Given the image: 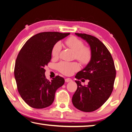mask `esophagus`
Returning <instances> with one entry per match:
<instances>
[{"instance_id": "1", "label": "esophagus", "mask_w": 132, "mask_h": 132, "mask_svg": "<svg viewBox=\"0 0 132 132\" xmlns=\"http://www.w3.org/2000/svg\"><path fill=\"white\" fill-rule=\"evenodd\" d=\"M65 81L67 82H70V81H72V80L71 79H70V78H67V79H65Z\"/></svg>"}]
</instances>
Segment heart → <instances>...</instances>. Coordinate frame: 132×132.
Wrapping results in <instances>:
<instances>
[{
	"label": "heart",
	"instance_id": "obj_1",
	"mask_svg": "<svg viewBox=\"0 0 132 132\" xmlns=\"http://www.w3.org/2000/svg\"><path fill=\"white\" fill-rule=\"evenodd\" d=\"M66 45L75 52V57L82 64H87L92 58V51L89 47H84V43L76 37L71 36L65 42ZM61 49L60 42L53 45L52 49V56L54 58L59 57ZM57 69L61 73L65 75H71L80 68L79 64L76 62H66L61 61L57 65Z\"/></svg>",
	"mask_w": 132,
	"mask_h": 132
}]
</instances>
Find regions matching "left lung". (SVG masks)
Wrapping results in <instances>:
<instances>
[{
	"label": "left lung",
	"mask_w": 132,
	"mask_h": 132,
	"mask_svg": "<svg viewBox=\"0 0 132 132\" xmlns=\"http://www.w3.org/2000/svg\"><path fill=\"white\" fill-rule=\"evenodd\" d=\"M89 45L92 58L87 66L79 71L75 77L78 80H89L87 86L80 81L72 97L75 108L85 112L95 111L105 103L113 89L116 78L114 63L111 53L100 40L85 34L75 33Z\"/></svg>",
	"instance_id": "8db88e82"
}]
</instances>
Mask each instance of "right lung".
Segmentation results:
<instances>
[{"instance_id":"obj_1","label":"right lung","mask_w":132,"mask_h":132,"mask_svg":"<svg viewBox=\"0 0 132 132\" xmlns=\"http://www.w3.org/2000/svg\"><path fill=\"white\" fill-rule=\"evenodd\" d=\"M69 33L44 32L31 37L21 48L15 61L14 75L18 92L29 106L43 109L50 106L56 90L65 82L59 76L51 81L45 76L44 67L52 57V49Z\"/></svg>"}]
</instances>
